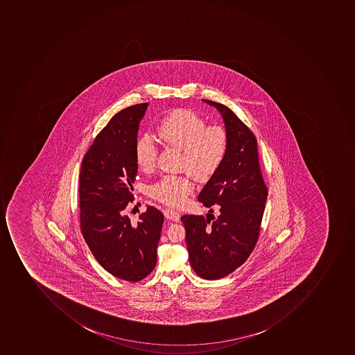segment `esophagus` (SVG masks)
I'll use <instances>...</instances> for the list:
<instances>
[{
    "mask_svg": "<svg viewBox=\"0 0 355 355\" xmlns=\"http://www.w3.org/2000/svg\"><path fill=\"white\" fill-rule=\"evenodd\" d=\"M164 216L165 218L174 220V222H179L180 220V214L177 211L172 210V209H165Z\"/></svg>",
    "mask_w": 355,
    "mask_h": 355,
    "instance_id": "34e87169",
    "label": "esophagus"
}]
</instances>
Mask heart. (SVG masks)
<instances>
[{
    "label": "heart",
    "instance_id": "obj_1",
    "mask_svg": "<svg viewBox=\"0 0 355 355\" xmlns=\"http://www.w3.org/2000/svg\"><path fill=\"white\" fill-rule=\"evenodd\" d=\"M155 137L166 146L181 149L180 166L198 179L214 176L224 163L230 146L227 131L220 125H207L198 114L188 109L171 112L155 128ZM137 166L145 172L155 168L158 148L148 137L137 139L135 146ZM194 191L192 179L186 175H165L149 187L155 200L179 207Z\"/></svg>",
    "mask_w": 355,
    "mask_h": 355
}]
</instances>
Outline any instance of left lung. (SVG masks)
Returning <instances> with one entry per match:
<instances>
[{"label":"left lung","mask_w":355,"mask_h":355,"mask_svg":"<svg viewBox=\"0 0 355 355\" xmlns=\"http://www.w3.org/2000/svg\"><path fill=\"white\" fill-rule=\"evenodd\" d=\"M224 119L228 153L218 172L198 195L207 208L218 206L220 216H183L189 259L197 275L218 279L234 272L253 252L268 197L260 171L257 139L226 105L204 99ZM210 212H214L212 208Z\"/></svg>","instance_id":"obj_1"}]
</instances>
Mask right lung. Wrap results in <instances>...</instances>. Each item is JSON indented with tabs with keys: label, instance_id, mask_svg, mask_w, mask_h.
Here are the masks:
<instances>
[{
	"label": "right lung",
	"instance_id": "1",
	"mask_svg": "<svg viewBox=\"0 0 355 355\" xmlns=\"http://www.w3.org/2000/svg\"><path fill=\"white\" fill-rule=\"evenodd\" d=\"M148 103L125 107L110 119L82 161L80 227L88 248L105 271L123 281H141L157 264L164 216L147 207L137 222L125 210L133 202L135 158L139 121Z\"/></svg>",
	"mask_w": 355,
	"mask_h": 355
}]
</instances>
